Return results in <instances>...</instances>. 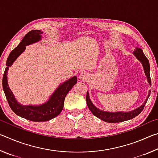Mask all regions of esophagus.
Instances as JSON below:
<instances>
[{
    "instance_id": "obj_1",
    "label": "esophagus",
    "mask_w": 158,
    "mask_h": 158,
    "mask_svg": "<svg viewBox=\"0 0 158 158\" xmlns=\"http://www.w3.org/2000/svg\"><path fill=\"white\" fill-rule=\"evenodd\" d=\"M89 79V74L86 73H82L79 74V79L81 81H86Z\"/></svg>"
}]
</instances>
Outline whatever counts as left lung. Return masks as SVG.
I'll use <instances>...</instances> for the list:
<instances>
[{"mask_svg": "<svg viewBox=\"0 0 158 158\" xmlns=\"http://www.w3.org/2000/svg\"><path fill=\"white\" fill-rule=\"evenodd\" d=\"M133 53L136 56V58H137L141 63V64H142L144 69V73H145L146 75L147 81L149 83L150 85H151V77H150V64L148 60L147 59L146 56L144 55L143 51L141 50L140 48H136V49L134 51ZM150 94H151V91H149L148 97L146 98V100L144 102L142 105H141L139 107H138L136 109H134V110L128 112H109L100 110V109L96 107V106L92 103V102L89 98V91L87 92L86 94V102L88 107H89V109L94 116L105 122L114 123L126 121H128V120L134 118L135 117L137 116L138 115L143 111L144 106H145V105L146 104L147 101H148Z\"/></svg>", "mask_w": 158, "mask_h": 158, "instance_id": "8db88e82", "label": "left lung"}]
</instances>
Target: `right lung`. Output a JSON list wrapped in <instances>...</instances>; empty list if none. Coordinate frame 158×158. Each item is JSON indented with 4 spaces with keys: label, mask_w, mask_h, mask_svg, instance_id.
Instances as JSON below:
<instances>
[{
    "label": "right lung",
    "mask_w": 158,
    "mask_h": 158,
    "mask_svg": "<svg viewBox=\"0 0 158 158\" xmlns=\"http://www.w3.org/2000/svg\"><path fill=\"white\" fill-rule=\"evenodd\" d=\"M42 33L43 32L40 30H33L28 32L23 37L18 46L10 52L7 59V67L5 68L2 77V88L10 108L19 116L35 122L47 121L58 116L63 110L64 100L67 94L77 82L76 76L67 80L66 81L60 84L56 90L50 96L48 101L40 105H22L16 100L7 84V70L15 60L24 52L26 46L40 40Z\"/></svg>",
    "instance_id": "right-lung-1"
}]
</instances>
